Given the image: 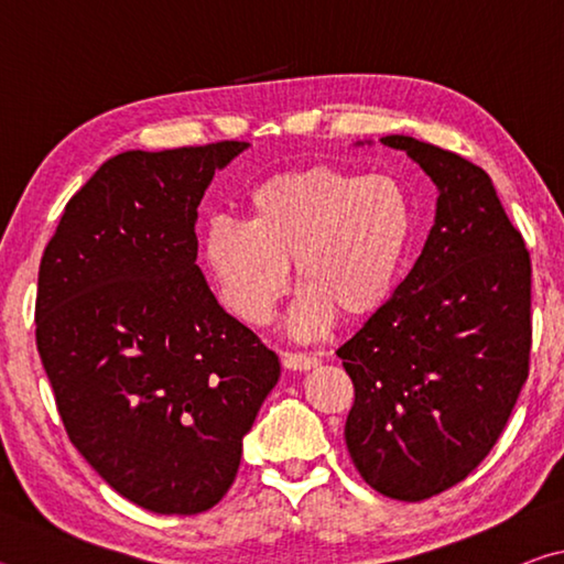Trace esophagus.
Listing matches in <instances>:
<instances>
[{
	"label": "esophagus",
	"mask_w": 564,
	"mask_h": 564,
	"mask_svg": "<svg viewBox=\"0 0 564 564\" xmlns=\"http://www.w3.org/2000/svg\"><path fill=\"white\" fill-rule=\"evenodd\" d=\"M281 360H283V368L289 370H311L321 362L316 356H308V352H283Z\"/></svg>",
	"instance_id": "1"
}]
</instances>
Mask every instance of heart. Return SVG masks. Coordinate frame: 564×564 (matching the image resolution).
Listing matches in <instances>:
<instances>
[{
    "label": "heart",
    "mask_w": 564,
    "mask_h": 564,
    "mask_svg": "<svg viewBox=\"0 0 564 564\" xmlns=\"http://www.w3.org/2000/svg\"><path fill=\"white\" fill-rule=\"evenodd\" d=\"M248 218H214L204 263L228 311L248 326L269 323L289 291H301L289 326L318 338L336 321L376 313L403 271L413 212L390 176L308 166L265 178L248 194Z\"/></svg>",
    "instance_id": "1"
}]
</instances>
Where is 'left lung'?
I'll use <instances>...</instances> for the list:
<instances>
[{"label":"left lung","mask_w":564,"mask_h":564,"mask_svg":"<svg viewBox=\"0 0 564 564\" xmlns=\"http://www.w3.org/2000/svg\"><path fill=\"white\" fill-rule=\"evenodd\" d=\"M380 144L431 176L435 224L405 281L336 350L356 388L346 445L370 488L420 502L485 460L518 403L532 271L480 166L403 133Z\"/></svg>","instance_id":"left-lung-1"}]
</instances>
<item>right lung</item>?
<instances>
[{
    "label": "right lung",
    "instance_id": "add662e5",
    "mask_svg": "<svg viewBox=\"0 0 564 564\" xmlns=\"http://www.w3.org/2000/svg\"><path fill=\"white\" fill-rule=\"evenodd\" d=\"M251 147L123 151L69 198L40 265L36 348L69 441L113 490L196 514L234 485L281 362L218 305L198 204Z\"/></svg>",
    "mask_w": 564,
    "mask_h": 564
}]
</instances>
